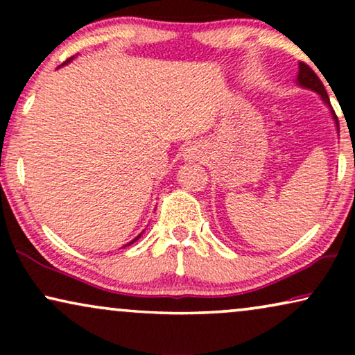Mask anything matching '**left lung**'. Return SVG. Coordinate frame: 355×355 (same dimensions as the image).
Returning a JSON list of instances; mask_svg holds the SVG:
<instances>
[{"label":"left lung","mask_w":355,"mask_h":355,"mask_svg":"<svg viewBox=\"0 0 355 355\" xmlns=\"http://www.w3.org/2000/svg\"><path fill=\"white\" fill-rule=\"evenodd\" d=\"M297 82L302 87H305V89L315 90L317 94L322 95L324 103L329 105V96L327 94V90H324L323 82L320 80V77L312 71V67H309V64H305V62H299ZM333 116H334V119H336V123H338V116H336V113H334V111H333Z\"/></svg>","instance_id":"obj_1"}]
</instances>
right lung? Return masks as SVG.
<instances>
[{"instance_id":"obj_1","label":"right lung","mask_w":355,"mask_h":355,"mask_svg":"<svg viewBox=\"0 0 355 355\" xmlns=\"http://www.w3.org/2000/svg\"><path fill=\"white\" fill-rule=\"evenodd\" d=\"M67 61H69V60H67ZM139 237H140V236H139ZM139 237H137V239H139ZM137 239H134V241H137ZM134 241H132V242H134ZM132 242H130V244H132Z\"/></svg>"}]
</instances>
